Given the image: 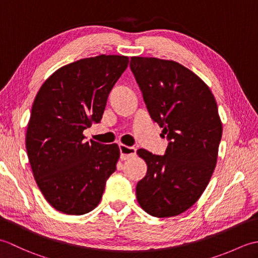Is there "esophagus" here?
I'll return each instance as SVG.
<instances>
[{
  "label": "esophagus",
  "mask_w": 258,
  "mask_h": 258,
  "mask_svg": "<svg viewBox=\"0 0 258 258\" xmlns=\"http://www.w3.org/2000/svg\"><path fill=\"white\" fill-rule=\"evenodd\" d=\"M119 152H120V160L125 161V160H128V158H131V157L135 156L136 149L135 147L119 144Z\"/></svg>",
  "instance_id": "esophagus-1"
}]
</instances>
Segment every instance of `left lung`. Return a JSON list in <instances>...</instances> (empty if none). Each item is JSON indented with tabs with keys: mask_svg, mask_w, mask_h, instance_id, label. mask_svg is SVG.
Segmentation results:
<instances>
[{
	"mask_svg": "<svg viewBox=\"0 0 258 258\" xmlns=\"http://www.w3.org/2000/svg\"><path fill=\"white\" fill-rule=\"evenodd\" d=\"M130 67L169 141L163 156L138 151L147 172L136 199L152 216H176L200 199L216 166L223 126L215 97L200 76L171 59L133 56Z\"/></svg>",
	"mask_w": 258,
	"mask_h": 258,
	"instance_id": "8db88e82",
	"label": "left lung"
}]
</instances>
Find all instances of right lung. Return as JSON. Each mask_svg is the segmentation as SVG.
<instances>
[{
  "label": "right lung",
  "instance_id": "obj_1",
  "mask_svg": "<svg viewBox=\"0 0 258 258\" xmlns=\"http://www.w3.org/2000/svg\"><path fill=\"white\" fill-rule=\"evenodd\" d=\"M128 62L105 54L82 58L56 70L37 92L26 130L27 157L38 188L58 212L94 210L116 169L118 145L86 142L83 132L100 123Z\"/></svg>",
  "mask_w": 258,
  "mask_h": 258
}]
</instances>
